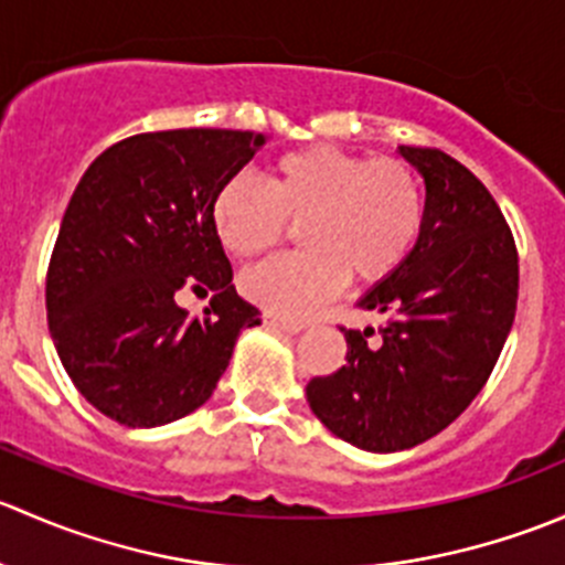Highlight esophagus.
I'll use <instances>...</instances> for the list:
<instances>
[{
    "label": "esophagus",
    "instance_id": "34e87169",
    "mask_svg": "<svg viewBox=\"0 0 565 565\" xmlns=\"http://www.w3.org/2000/svg\"><path fill=\"white\" fill-rule=\"evenodd\" d=\"M265 322L270 324V328L287 330V333H300V330L306 328V322H298V319H284V317H278V315H270V311H267V315H265Z\"/></svg>",
    "mask_w": 565,
    "mask_h": 565
}]
</instances>
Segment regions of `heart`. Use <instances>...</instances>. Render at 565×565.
Returning a JSON list of instances; mask_svg holds the SVG:
<instances>
[{
  "instance_id": "b5f03b06",
  "label": "heart",
  "mask_w": 565,
  "mask_h": 565,
  "mask_svg": "<svg viewBox=\"0 0 565 565\" xmlns=\"http://www.w3.org/2000/svg\"><path fill=\"white\" fill-rule=\"evenodd\" d=\"M213 226L235 256H256L298 224L303 250L243 273V292L278 317L315 315L352 276L383 281L409 259L426 224L418 174L398 158L309 145L273 158L265 188L235 177L213 199Z\"/></svg>"
}]
</instances>
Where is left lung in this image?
Masks as SVG:
<instances>
[{"label": "left lung", "instance_id": "1", "mask_svg": "<svg viewBox=\"0 0 565 565\" xmlns=\"http://www.w3.org/2000/svg\"><path fill=\"white\" fill-rule=\"evenodd\" d=\"M398 152L424 174V235L393 276L358 300L385 322L341 328L347 363L306 385L317 418L374 454L418 446L470 407L520 298V254L487 185L437 147Z\"/></svg>", "mask_w": 565, "mask_h": 565}]
</instances>
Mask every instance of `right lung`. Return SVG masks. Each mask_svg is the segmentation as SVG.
Masks as SVG:
<instances>
[{
    "mask_svg": "<svg viewBox=\"0 0 565 565\" xmlns=\"http://www.w3.org/2000/svg\"><path fill=\"white\" fill-rule=\"evenodd\" d=\"M265 145L254 130L136 134L100 152L62 215L45 276L51 339L78 393L130 429L202 407L256 306L232 287L213 199ZM182 286L215 291L202 318Z\"/></svg>",
    "mask_w": 565,
    "mask_h": 565,
    "instance_id": "obj_1",
    "label": "right lung"
}]
</instances>
